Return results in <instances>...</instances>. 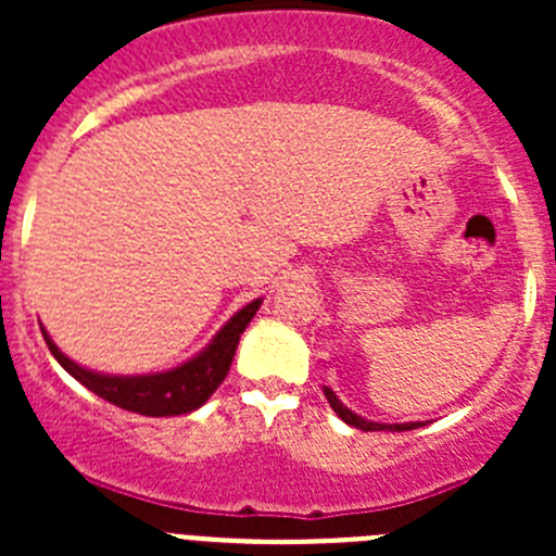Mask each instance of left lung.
<instances>
[{"instance_id":"obj_1","label":"left lung","mask_w":556,"mask_h":556,"mask_svg":"<svg viewBox=\"0 0 556 556\" xmlns=\"http://www.w3.org/2000/svg\"><path fill=\"white\" fill-rule=\"evenodd\" d=\"M323 392H325V397H328L330 408H333V412L339 414V417L344 419L346 425H352V428H357V430H366V433H368V430H390V433H403V430L422 428V422H395V425L371 422V419L361 417V414H355V412H352V408H346L344 403H341L339 397H336V392L330 390V387H323Z\"/></svg>"}]
</instances>
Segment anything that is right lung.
<instances>
[{
    "mask_svg": "<svg viewBox=\"0 0 556 556\" xmlns=\"http://www.w3.org/2000/svg\"><path fill=\"white\" fill-rule=\"evenodd\" d=\"M261 304L263 299L250 301L244 309H239L212 336L204 350L195 352L179 366L169 368V371L137 374V377H117V374H102L80 366L53 344L45 328L42 336L50 355L61 363V368L91 392H97L99 397L110 401L112 406L144 414V417H177V414H190L204 406L212 392L223 384L233 355H237L239 339H242L244 328L255 317V312L261 309Z\"/></svg>",
    "mask_w": 556,
    "mask_h": 556,
    "instance_id": "obj_1",
    "label": "right lung"
}]
</instances>
